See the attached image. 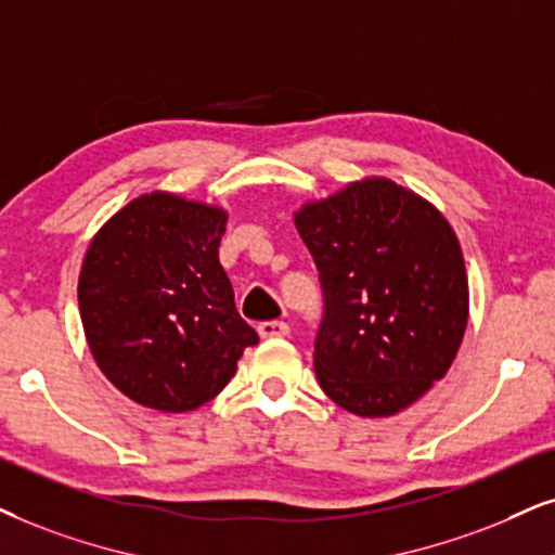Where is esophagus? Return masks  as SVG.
I'll return each instance as SVG.
<instances>
[{
    "instance_id": "34e87169",
    "label": "esophagus",
    "mask_w": 555,
    "mask_h": 555,
    "mask_svg": "<svg viewBox=\"0 0 555 555\" xmlns=\"http://www.w3.org/2000/svg\"><path fill=\"white\" fill-rule=\"evenodd\" d=\"M258 335H261L263 340H269V338H286V335H289V325H286V322H282V320L261 322V325H258Z\"/></svg>"
}]
</instances>
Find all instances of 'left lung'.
Returning <instances> with one entry per match:
<instances>
[{"instance_id": "1", "label": "left lung", "mask_w": 555, "mask_h": 555, "mask_svg": "<svg viewBox=\"0 0 555 555\" xmlns=\"http://www.w3.org/2000/svg\"><path fill=\"white\" fill-rule=\"evenodd\" d=\"M318 263L325 322L314 374L356 417H391L448 374L468 325L459 237L425 196L387 177L348 181L294 209Z\"/></svg>"}]
</instances>
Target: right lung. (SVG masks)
Masks as SVG:
<instances>
[{"label": "right lung", "instance_id": "add662e5", "mask_svg": "<svg viewBox=\"0 0 555 555\" xmlns=\"http://www.w3.org/2000/svg\"><path fill=\"white\" fill-rule=\"evenodd\" d=\"M228 217L220 205L156 189L91 237L79 271L83 335L107 382L140 406L196 410L258 343L217 256Z\"/></svg>", "mask_w": 555, "mask_h": 555}]
</instances>
